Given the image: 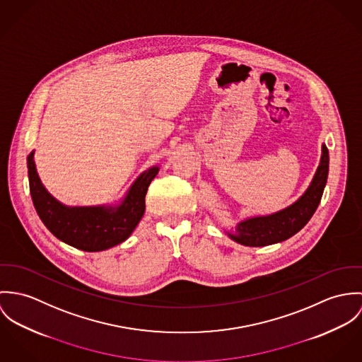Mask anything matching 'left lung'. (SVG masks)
<instances>
[{"mask_svg": "<svg viewBox=\"0 0 362 362\" xmlns=\"http://www.w3.org/2000/svg\"><path fill=\"white\" fill-rule=\"evenodd\" d=\"M329 172V151L322 146L321 163L307 192L293 205L268 216L250 218L239 223L230 238L243 245L262 247L287 240L300 232L311 219L321 202Z\"/></svg>", "mask_w": 362, "mask_h": 362, "instance_id": "8db88e82", "label": "left lung"}]
</instances>
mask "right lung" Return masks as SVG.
Returning <instances> with one entry per match:
<instances>
[{
  "label": "right lung",
  "instance_id": "obj_1",
  "mask_svg": "<svg viewBox=\"0 0 362 362\" xmlns=\"http://www.w3.org/2000/svg\"><path fill=\"white\" fill-rule=\"evenodd\" d=\"M33 156L35 153L28 157L29 187L42 223L59 240L90 252L111 248L132 235L144 214L148 186L158 173V168L144 172L118 208H69L47 193L36 172Z\"/></svg>",
  "mask_w": 362,
  "mask_h": 362
}]
</instances>
